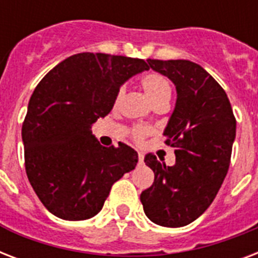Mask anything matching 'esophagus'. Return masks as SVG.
Instances as JSON below:
<instances>
[{
  "label": "esophagus",
  "instance_id": "1",
  "mask_svg": "<svg viewBox=\"0 0 258 258\" xmlns=\"http://www.w3.org/2000/svg\"><path fill=\"white\" fill-rule=\"evenodd\" d=\"M138 157H139V163H143V159H145V155L142 153L138 154Z\"/></svg>",
  "mask_w": 258,
  "mask_h": 258
}]
</instances>
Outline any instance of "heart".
I'll list each match as a JSON object with an SVG mask.
<instances>
[{"instance_id": "obj_1", "label": "heart", "mask_w": 258, "mask_h": 258, "mask_svg": "<svg viewBox=\"0 0 258 258\" xmlns=\"http://www.w3.org/2000/svg\"><path fill=\"white\" fill-rule=\"evenodd\" d=\"M142 87L150 97V100L154 104V107L161 104H169L171 99V87H170L169 80L161 74L157 72H150L142 78ZM125 92V87H120L117 89L116 101H119L123 97ZM151 130L145 125H137L133 128V138L137 142L143 141L150 134Z\"/></svg>"}]
</instances>
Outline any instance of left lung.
Segmentation results:
<instances>
[{
  "label": "left lung",
  "mask_w": 258,
  "mask_h": 258,
  "mask_svg": "<svg viewBox=\"0 0 258 258\" xmlns=\"http://www.w3.org/2000/svg\"><path fill=\"white\" fill-rule=\"evenodd\" d=\"M151 70L174 83L175 108L163 135L175 147V165L147 154L154 183L141 194L154 224L180 228L212 205L229 170L236 138V117L222 87L201 66L188 60H147Z\"/></svg>",
  "instance_id": "1"
}]
</instances>
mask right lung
<instances>
[{"instance_id": "right-lung-1", "label": "right lung", "mask_w": 258, "mask_h": 258, "mask_svg": "<svg viewBox=\"0 0 258 258\" xmlns=\"http://www.w3.org/2000/svg\"><path fill=\"white\" fill-rule=\"evenodd\" d=\"M149 70L141 58L84 52L57 64L37 84L22 123L25 170L53 216H96L112 184L135 169V150L124 143L103 147L91 127L112 109L117 89Z\"/></svg>"}]
</instances>
